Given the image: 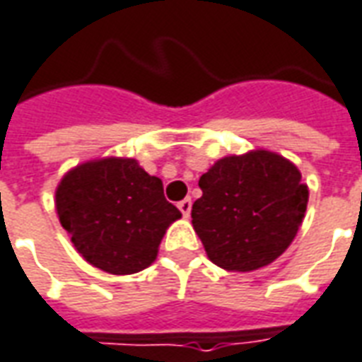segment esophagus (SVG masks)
Masks as SVG:
<instances>
[{
  "label": "esophagus",
  "mask_w": 362,
  "mask_h": 362,
  "mask_svg": "<svg viewBox=\"0 0 362 362\" xmlns=\"http://www.w3.org/2000/svg\"><path fill=\"white\" fill-rule=\"evenodd\" d=\"M177 206H179V210H181V212H183V216L187 218L189 214H191V206H193V202H191V199H183V201L179 202Z\"/></svg>",
  "instance_id": "34e87169"
}]
</instances>
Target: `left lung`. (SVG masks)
Here are the masks:
<instances>
[{
	"mask_svg": "<svg viewBox=\"0 0 362 362\" xmlns=\"http://www.w3.org/2000/svg\"><path fill=\"white\" fill-rule=\"evenodd\" d=\"M199 187L193 228L210 261L226 271L250 273L281 257L308 206L298 168L269 150L218 160Z\"/></svg>",
	"mask_w": 362,
	"mask_h": 362,
	"instance_id": "8db88e82",
	"label": "left lung"
}]
</instances>
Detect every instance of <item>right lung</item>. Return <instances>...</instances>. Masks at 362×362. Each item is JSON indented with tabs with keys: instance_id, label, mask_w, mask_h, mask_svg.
Instances as JSON below:
<instances>
[{
	"instance_id": "right-lung-1",
	"label": "right lung",
	"mask_w": 362,
	"mask_h": 362,
	"mask_svg": "<svg viewBox=\"0 0 362 362\" xmlns=\"http://www.w3.org/2000/svg\"><path fill=\"white\" fill-rule=\"evenodd\" d=\"M56 212L79 255L111 275L150 267L165 230L181 218L160 177L112 156L70 169L56 187Z\"/></svg>"
}]
</instances>
